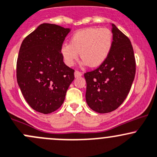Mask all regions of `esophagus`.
Instances as JSON below:
<instances>
[{
  "label": "esophagus",
  "instance_id": "esophagus-1",
  "mask_svg": "<svg viewBox=\"0 0 157 157\" xmlns=\"http://www.w3.org/2000/svg\"><path fill=\"white\" fill-rule=\"evenodd\" d=\"M74 75H75V78H79V77L82 76V74L80 72H78V71H75V73H74Z\"/></svg>",
  "mask_w": 157,
  "mask_h": 157
}]
</instances>
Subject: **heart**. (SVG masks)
I'll return each instance as SVG.
<instances>
[{
	"label": "heart",
	"mask_w": 157,
	"mask_h": 157,
	"mask_svg": "<svg viewBox=\"0 0 157 157\" xmlns=\"http://www.w3.org/2000/svg\"><path fill=\"white\" fill-rule=\"evenodd\" d=\"M112 45L113 34L110 29L88 27L75 33L70 43H63L60 53L68 66H73L80 54L82 65L98 67L107 59Z\"/></svg>",
	"instance_id": "b5f03b06"
}]
</instances>
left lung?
Here are the masks:
<instances>
[{
	"instance_id": "left-lung-1",
	"label": "left lung",
	"mask_w": 157,
	"mask_h": 157,
	"mask_svg": "<svg viewBox=\"0 0 157 157\" xmlns=\"http://www.w3.org/2000/svg\"><path fill=\"white\" fill-rule=\"evenodd\" d=\"M113 45L105 63L85 73L88 107L100 114L117 109L131 90L136 72L134 53L129 38L111 24Z\"/></svg>"
}]
</instances>
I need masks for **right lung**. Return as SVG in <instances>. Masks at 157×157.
Listing matches in <instances>:
<instances>
[{"instance_id":"add662e5","label":"right lung","mask_w":157,"mask_h":157,"mask_svg":"<svg viewBox=\"0 0 157 157\" xmlns=\"http://www.w3.org/2000/svg\"><path fill=\"white\" fill-rule=\"evenodd\" d=\"M71 29L40 24L20 48L17 80L28 105L36 111L50 114L64 102L74 80V70L63 62L60 48Z\"/></svg>"}]
</instances>
